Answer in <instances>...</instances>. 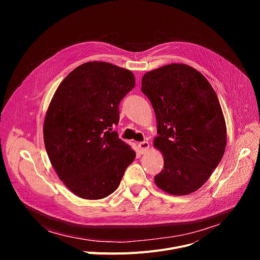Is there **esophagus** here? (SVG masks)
<instances>
[{"mask_svg":"<svg viewBox=\"0 0 260 260\" xmlns=\"http://www.w3.org/2000/svg\"><path fill=\"white\" fill-rule=\"evenodd\" d=\"M138 147H139L140 152L143 154V153H145L148 149H149V143H148L147 141H143V142H141V143L138 144Z\"/></svg>","mask_w":260,"mask_h":260,"instance_id":"34e87169","label":"esophagus"}]
</instances>
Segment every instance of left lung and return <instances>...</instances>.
<instances>
[{
  "label": "left lung",
  "mask_w": 260,
  "mask_h": 260,
  "mask_svg": "<svg viewBox=\"0 0 260 260\" xmlns=\"http://www.w3.org/2000/svg\"><path fill=\"white\" fill-rule=\"evenodd\" d=\"M142 91L157 121L153 146L164 156L157 186L173 196L197 191L225 151L226 124L217 94L202 73L184 63L147 72Z\"/></svg>",
  "instance_id": "8db88e82"
}]
</instances>
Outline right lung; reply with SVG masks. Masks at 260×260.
<instances>
[{
    "label": "right lung",
    "mask_w": 260,
    "mask_h": 260,
    "mask_svg": "<svg viewBox=\"0 0 260 260\" xmlns=\"http://www.w3.org/2000/svg\"><path fill=\"white\" fill-rule=\"evenodd\" d=\"M134 74L106 61L74 69L58 85L44 119V144L66 186L79 198L101 200L119 186L136 152L118 138L120 101Z\"/></svg>",
    "instance_id": "obj_1"
}]
</instances>
